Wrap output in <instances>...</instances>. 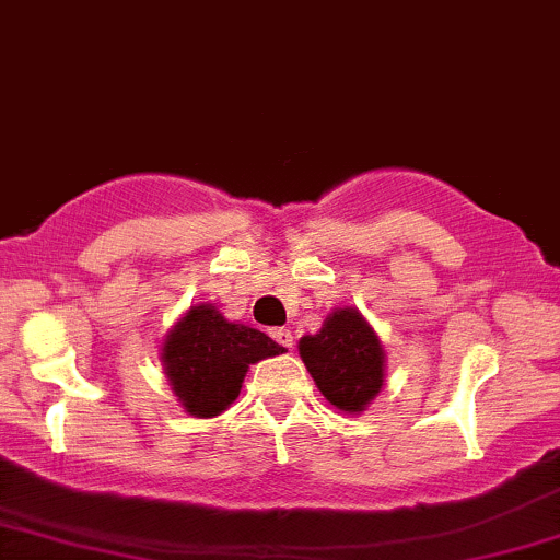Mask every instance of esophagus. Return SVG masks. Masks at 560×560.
Returning <instances> with one entry per match:
<instances>
[{
  "label": "esophagus",
  "mask_w": 560,
  "mask_h": 560,
  "mask_svg": "<svg viewBox=\"0 0 560 560\" xmlns=\"http://www.w3.org/2000/svg\"><path fill=\"white\" fill-rule=\"evenodd\" d=\"M269 335H272V340L278 342V345H282V348H288V350L293 348V332H291V329L278 327V329H272V332H269Z\"/></svg>",
  "instance_id": "34e87169"
}]
</instances>
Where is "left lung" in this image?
Masks as SVG:
<instances>
[{"label":"left lung","mask_w":560,"mask_h":560,"mask_svg":"<svg viewBox=\"0 0 560 560\" xmlns=\"http://www.w3.org/2000/svg\"><path fill=\"white\" fill-rule=\"evenodd\" d=\"M299 350L322 395L345 412H361L382 389V345L355 308H337L319 335L303 337Z\"/></svg>","instance_id":"8db88e82"}]
</instances>
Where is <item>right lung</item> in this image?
<instances>
[{"instance_id": "add662e5", "label": "right lung", "mask_w": 560, "mask_h": 560, "mask_svg": "<svg viewBox=\"0 0 560 560\" xmlns=\"http://www.w3.org/2000/svg\"><path fill=\"white\" fill-rule=\"evenodd\" d=\"M259 329L223 319L215 306H191L163 345L165 374L184 410L195 418L220 416L238 397L248 363L282 353Z\"/></svg>"}]
</instances>
